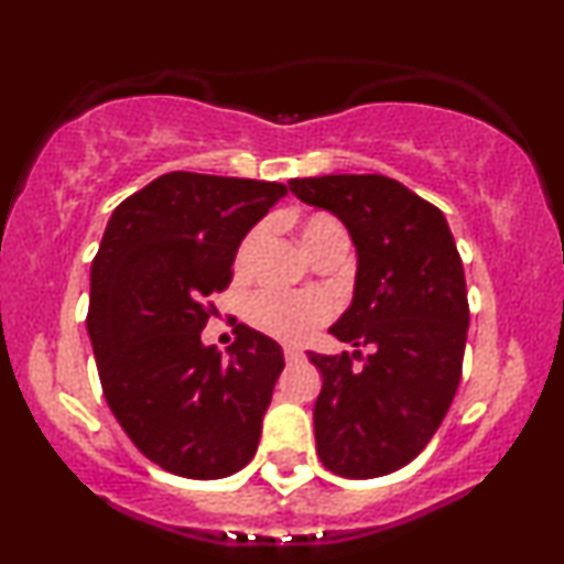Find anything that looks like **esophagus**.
<instances>
[{
  "mask_svg": "<svg viewBox=\"0 0 564 564\" xmlns=\"http://www.w3.org/2000/svg\"><path fill=\"white\" fill-rule=\"evenodd\" d=\"M283 358H286L289 364H294V360H302V349L294 347V345H286V347H283Z\"/></svg>",
  "mask_w": 564,
  "mask_h": 564,
  "instance_id": "1",
  "label": "esophagus"
}]
</instances>
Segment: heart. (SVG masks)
<instances>
[{
    "mask_svg": "<svg viewBox=\"0 0 564 564\" xmlns=\"http://www.w3.org/2000/svg\"><path fill=\"white\" fill-rule=\"evenodd\" d=\"M262 225L243 238L236 251V270H243L251 260L257 241L262 238ZM300 238L307 254L318 251L321 246L336 238H345V228L332 215H307L300 225ZM347 241V238H345ZM334 313L332 296L323 291H302V294H281V291H257L246 302V321L260 332L283 341H300L310 336L321 323H326Z\"/></svg>",
    "mask_w": 564,
    "mask_h": 564,
    "instance_id": "1",
    "label": "heart"
}]
</instances>
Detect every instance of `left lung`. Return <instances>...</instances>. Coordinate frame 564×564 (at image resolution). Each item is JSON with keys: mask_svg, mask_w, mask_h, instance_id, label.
Wrapping results in <instances>:
<instances>
[{"mask_svg": "<svg viewBox=\"0 0 564 564\" xmlns=\"http://www.w3.org/2000/svg\"><path fill=\"white\" fill-rule=\"evenodd\" d=\"M289 187L339 217L358 251L352 302L328 328L358 349L307 352L323 377L313 408L318 456L349 480L390 475L426 448L462 379V257L443 212L384 174L296 177ZM360 346L372 355L364 359Z\"/></svg>", "mask_w": 564, "mask_h": 564, "instance_id": "obj_1", "label": "left lung"}]
</instances>
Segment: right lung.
I'll use <instances>...</instances> for the list:
<instances>
[{"label":"right lung","instance_id":"1","mask_svg":"<svg viewBox=\"0 0 564 564\" xmlns=\"http://www.w3.org/2000/svg\"><path fill=\"white\" fill-rule=\"evenodd\" d=\"M286 196L264 180L170 172L121 200L89 278L87 332L102 394L138 451L191 480H219L257 453L283 349L238 323L200 341L243 236Z\"/></svg>","mask_w":564,"mask_h":564}]
</instances>
